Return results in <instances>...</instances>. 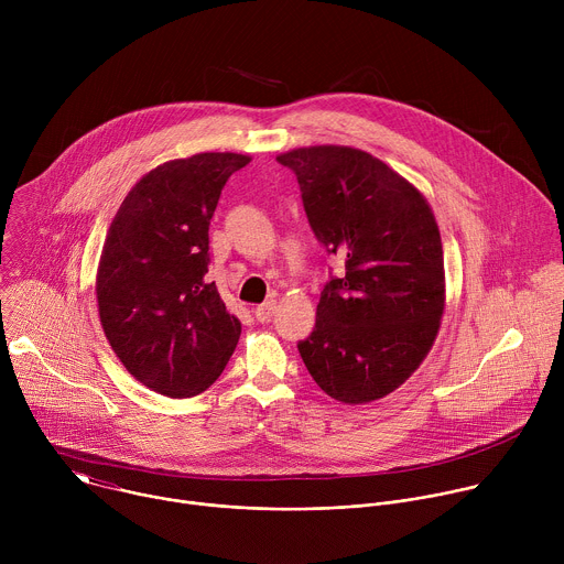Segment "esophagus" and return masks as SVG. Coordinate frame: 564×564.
<instances>
[{
	"mask_svg": "<svg viewBox=\"0 0 564 564\" xmlns=\"http://www.w3.org/2000/svg\"><path fill=\"white\" fill-rule=\"evenodd\" d=\"M274 310H276V303L265 301L254 307V316H257V321H261V324H268V321H272V316H274Z\"/></svg>",
	"mask_w": 564,
	"mask_h": 564,
	"instance_id": "34e87169",
	"label": "esophagus"
}]
</instances>
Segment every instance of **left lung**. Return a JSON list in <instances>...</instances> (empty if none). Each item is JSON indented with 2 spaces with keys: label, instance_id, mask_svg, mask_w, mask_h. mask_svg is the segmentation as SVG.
<instances>
[{
  "label": "left lung",
  "instance_id": "1",
  "mask_svg": "<svg viewBox=\"0 0 564 564\" xmlns=\"http://www.w3.org/2000/svg\"><path fill=\"white\" fill-rule=\"evenodd\" d=\"M307 223L346 272L321 290L316 324L296 348L316 386L366 404L404 383L429 355L444 312V252L426 198L352 147L281 153Z\"/></svg>",
  "mask_w": 564,
  "mask_h": 564
}]
</instances>
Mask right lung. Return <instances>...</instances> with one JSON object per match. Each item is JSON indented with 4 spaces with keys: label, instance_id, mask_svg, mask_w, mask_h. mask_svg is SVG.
Masks as SVG:
<instances>
[{
    "label": "right lung",
    "instance_id": "1",
    "mask_svg": "<svg viewBox=\"0 0 564 564\" xmlns=\"http://www.w3.org/2000/svg\"><path fill=\"white\" fill-rule=\"evenodd\" d=\"M240 153H196L142 176L122 200L100 257L98 307L122 366L167 397L207 390L227 366L240 321L209 268V220Z\"/></svg>",
    "mask_w": 564,
    "mask_h": 564
}]
</instances>
